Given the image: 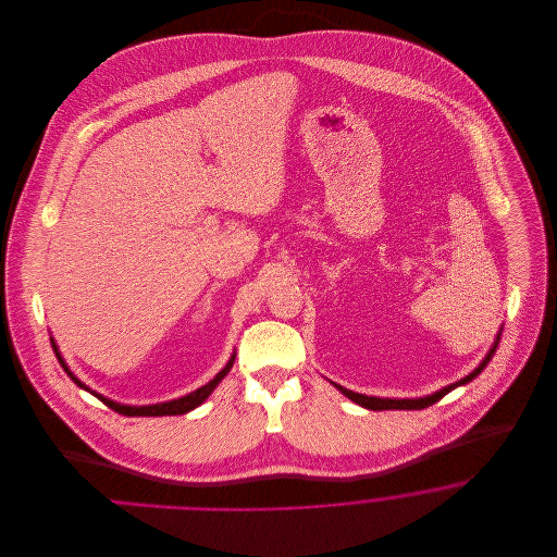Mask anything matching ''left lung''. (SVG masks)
<instances>
[{
    "label": "left lung",
    "instance_id": "left-lung-1",
    "mask_svg": "<svg viewBox=\"0 0 557 557\" xmlns=\"http://www.w3.org/2000/svg\"><path fill=\"white\" fill-rule=\"evenodd\" d=\"M499 338H502V332L497 334V341H495V345L491 346V350L486 352V357L482 359V363L478 366L476 370L472 371V373H468L466 377H461L459 382H455V384H449V386H445V388H441L438 393H434V395H428V397L422 398H380V397H368V395H359V393H352V391H348L345 386H338V384H334L345 397L350 398V400H355L357 405H361V407H366V409H371V411H382V409H424V407H430V405H434L436 400H441V398L445 397V395H449L453 388H457V386H461V384H468V382H472L474 377H476L480 371L486 368V363L493 359V355H495V350H497V346H499Z\"/></svg>",
    "mask_w": 557,
    "mask_h": 557
}]
</instances>
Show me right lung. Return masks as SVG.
Returning <instances> with one entry per match:
<instances>
[{
  "label": "right lung",
  "mask_w": 557,
  "mask_h": 557,
  "mask_svg": "<svg viewBox=\"0 0 557 557\" xmlns=\"http://www.w3.org/2000/svg\"><path fill=\"white\" fill-rule=\"evenodd\" d=\"M53 352H55V357H58V361H60V366L64 368V371L71 375V380L83 388V391H87V393H91L94 397L100 398L107 407H110L112 411H116V413H121V416H129V418H159V416H184L187 411H191V409H196L198 405H202L209 395H211L212 391L216 388V384L227 375V371L232 370V366H234V359H236V355H232V359L227 361V366L223 368V370L219 371L214 377H212L209 384H205V386H200L198 391H194V393H189L186 397L182 398H173V400H166V403H157V405H139V407H133V405H121V403H114V400H110V398L102 397V395H98L96 391H89L83 382H81L79 377L73 373V371L66 368V363H64V359L60 357V350H58V346L52 341Z\"/></svg>",
  "instance_id": "add662e5"
}]
</instances>
